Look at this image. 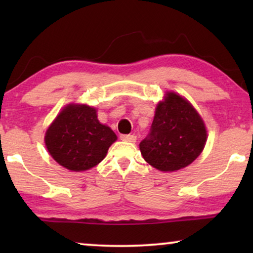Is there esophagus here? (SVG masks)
<instances>
[{
    "label": "esophagus",
    "mask_w": 253,
    "mask_h": 253,
    "mask_svg": "<svg viewBox=\"0 0 253 253\" xmlns=\"http://www.w3.org/2000/svg\"><path fill=\"white\" fill-rule=\"evenodd\" d=\"M120 138L124 141H129V143H134L137 139V137L134 134H121Z\"/></svg>",
    "instance_id": "1"
}]
</instances>
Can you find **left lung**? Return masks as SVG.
Returning a JSON list of instances; mask_svg holds the SVG:
<instances>
[{"instance_id": "1", "label": "left lung", "mask_w": 253, "mask_h": 253, "mask_svg": "<svg viewBox=\"0 0 253 253\" xmlns=\"http://www.w3.org/2000/svg\"><path fill=\"white\" fill-rule=\"evenodd\" d=\"M207 140L205 123L188 100L166 93L155 108L150 133L140 141L143 158L161 171H175L192 164Z\"/></svg>"}]
</instances>
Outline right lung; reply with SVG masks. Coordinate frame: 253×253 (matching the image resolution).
I'll list each match as a JSON object with an SVG mask.
<instances>
[{
    "mask_svg": "<svg viewBox=\"0 0 253 253\" xmlns=\"http://www.w3.org/2000/svg\"><path fill=\"white\" fill-rule=\"evenodd\" d=\"M116 139L115 132L99 122L95 108L76 103L64 107L44 134L49 154L71 171L95 167Z\"/></svg>",
    "mask_w": 253,
    "mask_h": 253,
    "instance_id": "1",
    "label": "right lung"
}]
</instances>
